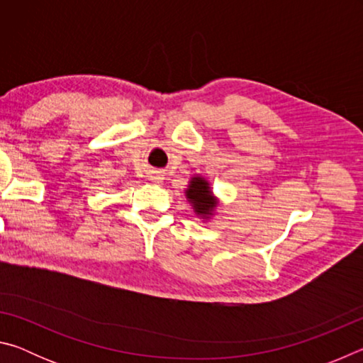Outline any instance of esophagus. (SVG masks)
Masks as SVG:
<instances>
[{
	"label": "esophagus",
	"instance_id": "1",
	"mask_svg": "<svg viewBox=\"0 0 363 363\" xmlns=\"http://www.w3.org/2000/svg\"><path fill=\"white\" fill-rule=\"evenodd\" d=\"M152 179L158 182V181H160V176H157V174H155V176H152Z\"/></svg>",
	"mask_w": 363,
	"mask_h": 363
}]
</instances>
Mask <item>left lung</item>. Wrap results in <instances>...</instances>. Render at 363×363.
I'll return each instance as SVG.
<instances>
[{"label": "left lung", "mask_w": 363, "mask_h": 363, "mask_svg": "<svg viewBox=\"0 0 363 363\" xmlns=\"http://www.w3.org/2000/svg\"><path fill=\"white\" fill-rule=\"evenodd\" d=\"M187 199L192 201L195 211L199 214H210L214 208V200L211 196L208 182L201 177H194L187 190Z\"/></svg>", "instance_id": "left-lung-1"}]
</instances>
